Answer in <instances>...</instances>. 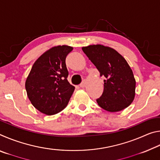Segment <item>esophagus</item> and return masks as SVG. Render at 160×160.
Listing matches in <instances>:
<instances>
[{
	"label": "esophagus",
	"mask_w": 160,
	"mask_h": 160,
	"mask_svg": "<svg viewBox=\"0 0 160 160\" xmlns=\"http://www.w3.org/2000/svg\"><path fill=\"white\" fill-rule=\"evenodd\" d=\"M85 86H86V81L84 80V81H82V83H81L80 85V88H85Z\"/></svg>",
	"instance_id": "obj_1"
}]
</instances>
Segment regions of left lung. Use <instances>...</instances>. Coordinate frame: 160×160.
Segmentation results:
<instances>
[{"label": "left lung", "instance_id": "8db88e82", "mask_svg": "<svg viewBox=\"0 0 160 160\" xmlns=\"http://www.w3.org/2000/svg\"><path fill=\"white\" fill-rule=\"evenodd\" d=\"M89 59L104 75V92L97 99L103 109L117 112L128 107L135 95V79L127 61L118 51L102 44L82 48Z\"/></svg>", "mask_w": 160, "mask_h": 160}]
</instances>
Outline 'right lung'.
I'll return each instance as SVG.
<instances>
[{
  "instance_id": "add662e5",
  "label": "right lung",
  "mask_w": 160,
  "mask_h": 160,
  "mask_svg": "<svg viewBox=\"0 0 160 160\" xmlns=\"http://www.w3.org/2000/svg\"><path fill=\"white\" fill-rule=\"evenodd\" d=\"M73 48L67 45L51 47L34 62L25 82L32 104L46 115L58 113L68 104L75 87L68 81L66 58Z\"/></svg>"
}]
</instances>
